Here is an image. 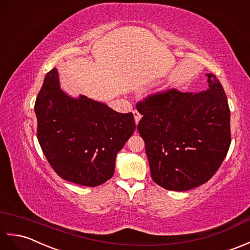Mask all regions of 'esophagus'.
<instances>
[{"mask_svg":"<svg viewBox=\"0 0 250 250\" xmlns=\"http://www.w3.org/2000/svg\"><path fill=\"white\" fill-rule=\"evenodd\" d=\"M132 113H134V118H135L136 124H138V123H139V121H140V119H141V116H142V115H141L139 112H138L137 110H135L134 112H132Z\"/></svg>","mask_w":250,"mask_h":250,"instance_id":"1","label":"esophagus"}]
</instances>
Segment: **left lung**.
Masks as SVG:
<instances>
[{
  "instance_id": "1",
  "label": "left lung",
  "mask_w": 250,
  "mask_h": 250,
  "mask_svg": "<svg viewBox=\"0 0 250 250\" xmlns=\"http://www.w3.org/2000/svg\"><path fill=\"white\" fill-rule=\"evenodd\" d=\"M208 88L183 93L172 88L137 104L138 131L146 143L153 181L185 191L207 183L223 164L231 143L230 109L213 74Z\"/></svg>"
}]
</instances>
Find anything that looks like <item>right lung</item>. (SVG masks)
Segmentation results:
<instances>
[{
	"instance_id": "1",
	"label": "right lung",
	"mask_w": 250,
	"mask_h": 250,
	"mask_svg": "<svg viewBox=\"0 0 250 250\" xmlns=\"http://www.w3.org/2000/svg\"><path fill=\"white\" fill-rule=\"evenodd\" d=\"M37 139L52 169L75 184L95 187L112 177L115 158L134 134V114L119 113L60 86L57 68L46 75L35 102Z\"/></svg>"
}]
</instances>
